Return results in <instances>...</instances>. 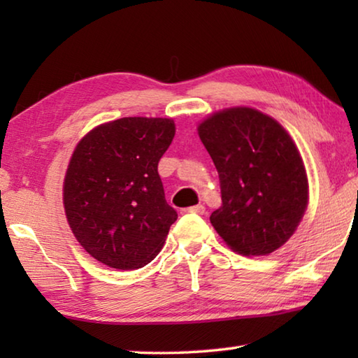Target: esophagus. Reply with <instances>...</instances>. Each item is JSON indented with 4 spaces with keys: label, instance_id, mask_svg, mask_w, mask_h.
<instances>
[{
    "label": "esophagus",
    "instance_id": "obj_1",
    "mask_svg": "<svg viewBox=\"0 0 358 358\" xmlns=\"http://www.w3.org/2000/svg\"><path fill=\"white\" fill-rule=\"evenodd\" d=\"M181 213H196V215H203L205 213V207L203 205H194V207L189 208H183Z\"/></svg>",
    "mask_w": 358,
    "mask_h": 358
}]
</instances>
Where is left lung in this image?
<instances>
[{
    "mask_svg": "<svg viewBox=\"0 0 358 358\" xmlns=\"http://www.w3.org/2000/svg\"><path fill=\"white\" fill-rule=\"evenodd\" d=\"M199 137L220 175L222 205L210 221L243 256H266L292 237L308 205L301 156L268 115L234 107L211 115Z\"/></svg>",
    "mask_w": 358,
    "mask_h": 358,
    "instance_id": "left-lung-1",
    "label": "left lung"
}]
</instances>
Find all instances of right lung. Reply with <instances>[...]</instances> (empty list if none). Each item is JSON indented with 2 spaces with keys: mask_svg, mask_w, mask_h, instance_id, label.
<instances>
[{
  "mask_svg": "<svg viewBox=\"0 0 358 358\" xmlns=\"http://www.w3.org/2000/svg\"><path fill=\"white\" fill-rule=\"evenodd\" d=\"M175 136L171 118L128 117L90 131L64 177L68 222L90 256L136 270L164 245L177 211L167 203L157 162Z\"/></svg>",
  "mask_w": 358,
  "mask_h": 358,
  "instance_id": "1",
  "label": "right lung"
}]
</instances>
